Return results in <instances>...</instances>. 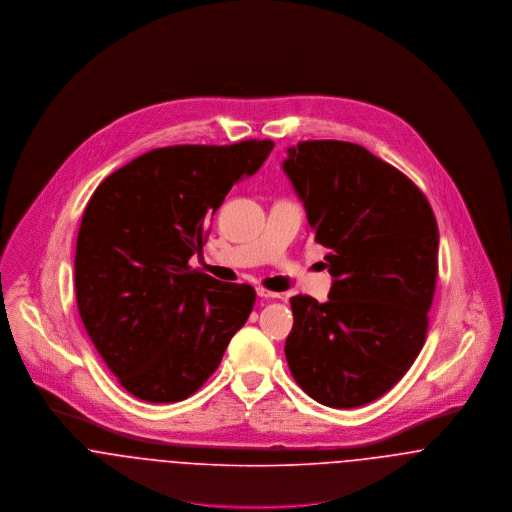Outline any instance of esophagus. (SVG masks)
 Segmentation results:
<instances>
[{
	"instance_id": "esophagus-1",
	"label": "esophagus",
	"mask_w": 512,
	"mask_h": 512,
	"mask_svg": "<svg viewBox=\"0 0 512 512\" xmlns=\"http://www.w3.org/2000/svg\"><path fill=\"white\" fill-rule=\"evenodd\" d=\"M257 294H259L261 298H265V300H275V298H279V296H281V294L271 292V290H267V288H257Z\"/></svg>"
}]
</instances>
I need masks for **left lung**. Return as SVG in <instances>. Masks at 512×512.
<instances>
[{"mask_svg": "<svg viewBox=\"0 0 512 512\" xmlns=\"http://www.w3.org/2000/svg\"><path fill=\"white\" fill-rule=\"evenodd\" d=\"M283 169L334 277L328 302L290 298V373L320 404L363 406L397 385L426 341L436 216L408 176L355 143L300 141Z\"/></svg>", "mask_w": 512, "mask_h": 512, "instance_id": "8db88e82", "label": "left lung"}]
</instances>
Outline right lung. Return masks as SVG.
<instances>
[{"instance_id": "add662e5", "label": "right lung", "mask_w": 512, "mask_h": 512, "mask_svg": "<svg viewBox=\"0 0 512 512\" xmlns=\"http://www.w3.org/2000/svg\"><path fill=\"white\" fill-rule=\"evenodd\" d=\"M275 143L174 145L112 172L76 239L74 286L84 328L119 385L147 402L194 395L247 322L255 288L188 265L231 186Z\"/></svg>"}]
</instances>
